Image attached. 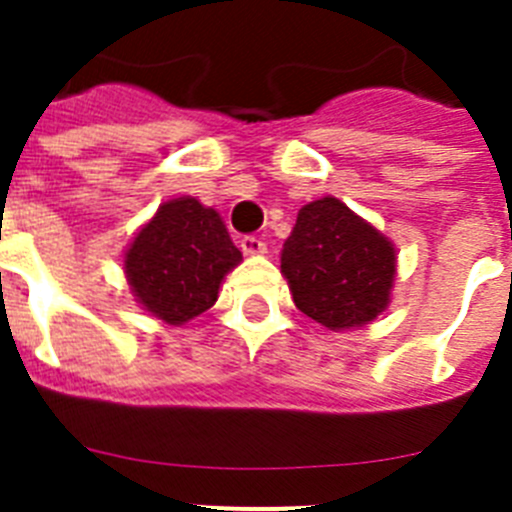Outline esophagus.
Listing matches in <instances>:
<instances>
[{"instance_id": "34e87169", "label": "esophagus", "mask_w": 512, "mask_h": 512, "mask_svg": "<svg viewBox=\"0 0 512 512\" xmlns=\"http://www.w3.org/2000/svg\"><path fill=\"white\" fill-rule=\"evenodd\" d=\"M240 248H243V253H248V256H259V253L266 251V243L261 238H256V235H246V238L240 240Z\"/></svg>"}]
</instances>
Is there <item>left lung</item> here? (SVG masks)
Returning <instances> with one entry per match:
<instances>
[{"instance_id":"8db88e82","label":"left lung","mask_w":512,"mask_h":512,"mask_svg":"<svg viewBox=\"0 0 512 512\" xmlns=\"http://www.w3.org/2000/svg\"><path fill=\"white\" fill-rule=\"evenodd\" d=\"M395 272L390 240L332 196L298 211L282 248L295 306L335 332L374 322L390 303Z\"/></svg>"}]
</instances>
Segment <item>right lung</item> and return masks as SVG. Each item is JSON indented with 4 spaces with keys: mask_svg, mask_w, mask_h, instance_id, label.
<instances>
[{
    "mask_svg": "<svg viewBox=\"0 0 512 512\" xmlns=\"http://www.w3.org/2000/svg\"><path fill=\"white\" fill-rule=\"evenodd\" d=\"M243 261L217 211L196 198L159 206L125 253L135 301L167 324L190 322L217 303L225 274Z\"/></svg>",
    "mask_w": 512,
    "mask_h": 512,
    "instance_id": "1",
    "label": "right lung"
}]
</instances>
